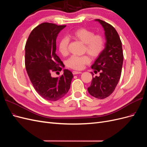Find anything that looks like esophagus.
Instances as JSON below:
<instances>
[{
	"instance_id": "1",
	"label": "esophagus",
	"mask_w": 147,
	"mask_h": 147,
	"mask_svg": "<svg viewBox=\"0 0 147 147\" xmlns=\"http://www.w3.org/2000/svg\"><path fill=\"white\" fill-rule=\"evenodd\" d=\"M80 73H82V72H80V71H73V74H80Z\"/></svg>"
}]
</instances>
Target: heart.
I'll return each mask as SVG.
<instances>
[{"mask_svg":"<svg viewBox=\"0 0 147 147\" xmlns=\"http://www.w3.org/2000/svg\"><path fill=\"white\" fill-rule=\"evenodd\" d=\"M76 38L85 43V51L93 57L100 55L106 46L105 38L101 34H94V33L85 28H80L74 30L71 34ZM69 38L64 36L59 42L60 53L65 55L68 54V47ZM90 62L89 57L84 55L82 56L72 55L67 61V65L74 69H82L84 65Z\"/></svg>","mask_w":147,"mask_h":147,"instance_id":"b5f03b06","label":"heart"}]
</instances>
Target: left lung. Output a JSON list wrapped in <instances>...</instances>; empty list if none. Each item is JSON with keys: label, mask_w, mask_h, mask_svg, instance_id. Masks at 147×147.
<instances>
[{"label": "left lung", "mask_w": 147, "mask_h": 147, "mask_svg": "<svg viewBox=\"0 0 147 147\" xmlns=\"http://www.w3.org/2000/svg\"><path fill=\"white\" fill-rule=\"evenodd\" d=\"M95 21L103 27L106 42L105 49L92 66L96 70L94 71L100 72L99 76L93 78L87 90L94 98L105 99L113 92L120 79L123 54L121 41L115 28L99 19Z\"/></svg>", "instance_id": "1"}]
</instances>
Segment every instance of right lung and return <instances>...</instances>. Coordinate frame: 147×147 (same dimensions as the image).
<instances>
[{"instance_id": "add662e5", "label": "right lung", "mask_w": 147, "mask_h": 147, "mask_svg": "<svg viewBox=\"0 0 147 147\" xmlns=\"http://www.w3.org/2000/svg\"><path fill=\"white\" fill-rule=\"evenodd\" d=\"M66 26L43 22L34 28L25 46V65L30 81L40 95L48 101L62 98L68 92L73 73L65 69L59 78L52 71H61L63 62L56 54V38Z\"/></svg>"}]
</instances>
